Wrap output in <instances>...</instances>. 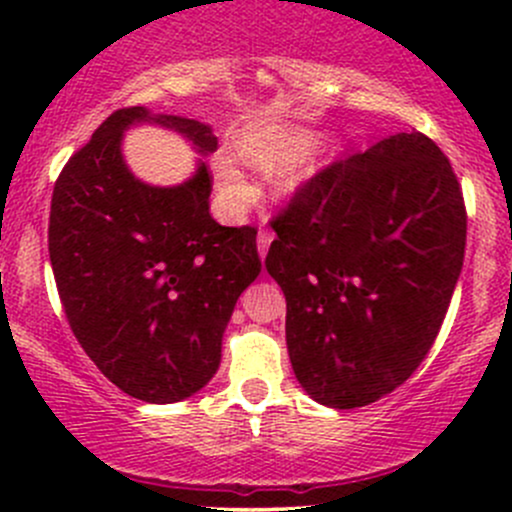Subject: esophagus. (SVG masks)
<instances>
[{"label": "esophagus", "instance_id": "34e87169", "mask_svg": "<svg viewBox=\"0 0 512 512\" xmlns=\"http://www.w3.org/2000/svg\"><path fill=\"white\" fill-rule=\"evenodd\" d=\"M270 242H272V232L267 230V227H260V232H257V250H260V257L267 255Z\"/></svg>", "mask_w": 512, "mask_h": 512}]
</instances>
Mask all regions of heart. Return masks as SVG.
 I'll use <instances>...</instances> for the list:
<instances>
[{
    "mask_svg": "<svg viewBox=\"0 0 512 512\" xmlns=\"http://www.w3.org/2000/svg\"><path fill=\"white\" fill-rule=\"evenodd\" d=\"M304 146H307V141L302 136H292V133L280 131V128H262V131H252L242 141V153L257 165H277L282 160L297 156ZM215 175H218L220 190H223L230 203H240V200L247 198L245 178L230 160L220 158L215 163Z\"/></svg>",
    "mask_w": 512,
    "mask_h": 512,
    "instance_id": "heart-1",
    "label": "heart"
}]
</instances>
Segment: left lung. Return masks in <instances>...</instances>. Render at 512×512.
Listing matches in <instances>:
<instances>
[{"label": "left lung", "mask_w": 512, "mask_h": 512, "mask_svg": "<svg viewBox=\"0 0 512 512\" xmlns=\"http://www.w3.org/2000/svg\"><path fill=\"white\" fill-rule=\"evenodd\" d=\"M466 223L451 160L418 131L332 160L289 195L265 267L314 401L356 409L414 374L461 275Z\"/></svg>", "instance_id": "8db88e82"}]
</instances>
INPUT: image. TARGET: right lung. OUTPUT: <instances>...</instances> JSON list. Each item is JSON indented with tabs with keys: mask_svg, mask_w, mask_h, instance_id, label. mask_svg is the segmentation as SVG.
<instances>
[{
	"mask_svg": "<svg viewBox=\"0 0 512 512\" xmlns=\"http://www.w3.org/2000/svg\"><path fill=\"white\" fill-rule=\"evenodd\" d=\"M148 111H113L61 168L49 213V260L69 327L123 394L173 404L203 389L237 297L260 275L257 227H223L210 215L213 175L200 165L178 188L128 173L121 133ZM175 128L203 156L218 148L205 123Z\"/></svg>",
	"mask_w": 512,
	"mask_h": 512,
	"instance_id": "right-lung-1",
	"label": "right lung"
}]
</instances>
